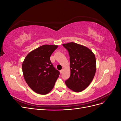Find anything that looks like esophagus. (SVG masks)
<instances>
[{
	"instance_id": "obj_1",
	"label": "esophagus",
	"mask_w": 121,
	"mask_h": 121,
	"mask_svg": "<svg viewBox=\"0 0 121 121\" xmlns=\"http://www.w3.org/2000/svg\"><path fill=\"white\" fill-rule=\"evenodd\" d=\"M63 71H64V69H61V70L60 71V74H62V73H63Z\"/></svg>"
}]
</instances>
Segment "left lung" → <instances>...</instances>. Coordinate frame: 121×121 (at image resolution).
I'll return each instance as SVG.
<instances>
[{
  "instance_id": "left-lung-1",
  "label": "left lung",
  "mask_w": 121,
  "mask_h": 121,
  "mask_svg": "<svg viewBox=\"0 0 121 121\" xmlns=\"http://www.w3.org/2000/svg\"><path fill=\"white\" fill-rule=\"evenodd\" d=\"M69 52L71 75L65 80L67 86L75 92L85 89L92 81L96 72L95 55L87 47L70 42L63 44Z\"/></svg>"
}]
</instances>
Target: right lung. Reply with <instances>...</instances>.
Here are the masks:
<instances>
[{
	"label": "right lung",
	"mask_w": 121,
	"mask_h": 121,
	"mask_svg": "<svg viewBox=\"0 0 121 121\" xmlns=\"http://www.w3.org/2000/svg\"><path fill=\"white\" fill-rule=\"evenodd\" d=\"M57 45H44L32 51L25 57L22 70L26 82L34 92L46 94L53 88L60 72L50 57Z\"/></svg>",
	"instance_id": "obj_1"
}]
</instances>
